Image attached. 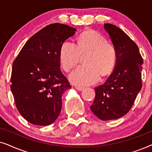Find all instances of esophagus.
Wrapping results in <instances>:
<instances>
[{"label":"esophagus","instance_id":"obj_1","mask_svg":"<svg viewBox=\"0 0 152 152\" xmlns=\"http://www.w3.org/2000/svg\"><path fill=\"white\" fill-rule=\"evenodd\" d=\"M75 88H76V89H77L78 91H82L83 89H84V87H82V86H75Z\"/></svg>","mask_w":152,"mask_h":152}]
</instances>
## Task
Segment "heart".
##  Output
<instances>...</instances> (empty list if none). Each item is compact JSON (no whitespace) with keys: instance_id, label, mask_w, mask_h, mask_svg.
I'll use <instances>...</instances> for the list:
<instances>
[{"instance_id":"obj_1","label":"heart","mask_w":152,"mask_h":152,"mask_svg":"<svg viewBox=\"0 0 152 152\" xmlns=\"http://www.w3.org/2000/svg\"><path fill=\"white\" fill-rule=\"evenodd\" d=\"M87 55L85 64L70 73L72 84L86 86L96 82L102 76L111 73L117 61V53L113 45L99 32L88 30L80 35L77 43L66 41L62 43L59 50L61 67L69 71L80 61L81 56Z\"/></svg>"}]
</instances>
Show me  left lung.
I'll use <instances>...</instances> for the list:
<instances>
[{
    "label": "left lung",
    "instance_id": "8db88e82",
    "mask_svg": "<svg viewBox=\"0 0 152 152\" xmlns=\"http://www.w3.org/2000/svg\"><path fill=\"white\" fill-rule=\"evenodd\" d=\"M117 53L115 68L104 84L95 87L90 108L102 120H116L129 111L142 88L143 59L138 45L117 26L104 23Z\"/></svg>",
    "mask_w": 152,
    "mask_h": 152
}]
</instances>
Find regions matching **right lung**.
Here are the masks:
<instances>
[{
    "label": "right lung",
    "instance_id": "obj_1",
    "mask_svg": "<svg viewBox=\"0 0 152 152\" xmlns=\"http://www.w3.org/2000/svg\"><path fill=\"white\" fill-rule=\"evenodd\" d=\"M75 31L61 23L45 26L14 59L10 87L18 112L31 124L49 125L59 115L62 95L71 87L59 68V50Z\"/></svg>",
    "mask_w": 152,
    "mask_h": 152
}]
</instances>
